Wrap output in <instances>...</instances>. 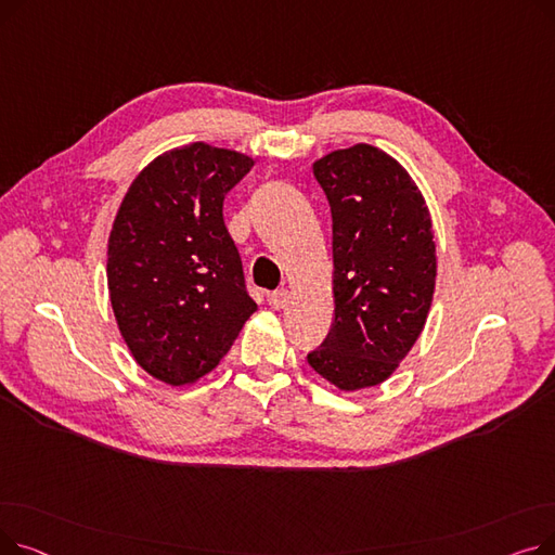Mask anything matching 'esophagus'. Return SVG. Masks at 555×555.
I'll return each mask as SVG.
<instances>
[{
  "label": "esophagus",
  "mask_w": 555,
  "mask_h": 555,
  "mask_svg": "<svg viewBox=\"0 0 555 555\" xmlns=\"http://www.w3.org/2000/svg\"><path fill=\"white\" fill-rule=\"evenodd\" d=\"M287 304H289V289L287 287H281V289H276V293L270 295V306L274 310H283Z\"/></svg>",
  "instance_id": "esophagus-1"
}]
</instances>
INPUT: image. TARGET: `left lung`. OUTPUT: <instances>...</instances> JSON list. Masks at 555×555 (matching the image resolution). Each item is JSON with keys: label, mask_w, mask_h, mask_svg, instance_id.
Wrapping results in <instances>:
<instances>
[{"label": "left lung", "mask_w": 555, "mask_h": 555, "mask_svg": "<svg viewBox=\"0 0 555 555\" xmlns=\"http://www.w3.org/2000/svg\"><path fill=\"white\" fill-rule=\"evenodd\" d=\"M333 216L335 324L308 364L339 391L383 385L421 337L434 299L436 243L406 168L371 143L312 164Z\"/></svg>", "instance_id": "8db88e82"}]
</instances>
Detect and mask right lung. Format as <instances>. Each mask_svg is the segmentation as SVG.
Segmentation results:
<instances>
[{
    "instance_id": "obj_1",
    "label": "right lung",
    "mask_w": 555,
    "mask_h": 555,
    "mask_svg": "<svg viewBox=\"0 0 555 555\" xmlns=\"http://www.w3.org/2000/svg\"><path fill=\"white\" fill-rule=\"evenodd\" d=\"M254 159L193 141L139 170L107 238V289L134 362L170 387L209 375L256 304L222 218Z\"/></svg>"
}]
</instances>
